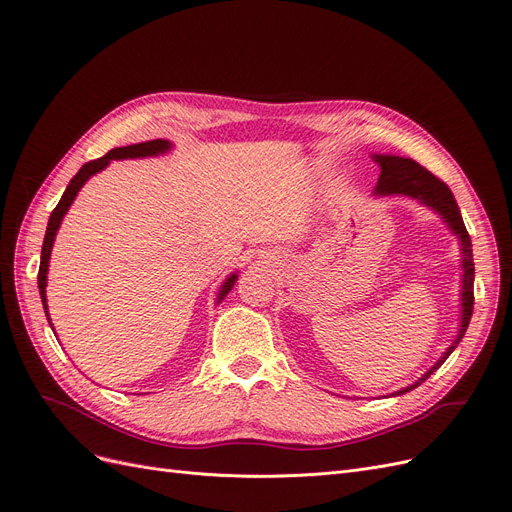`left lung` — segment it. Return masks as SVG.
I'll list each match as a JSON object with an SVG mask.
<instances>
[{"mask_svg":"<svg viewBox=\"0 0 512 512\" xmlns=\"http://www.w3.org/2000/svg\"><path fill=\"white\" fill-rule=\"evenodd\" d=\"M373 159L378 161L382 172H380V180L378 186H375V193L378 195H407L413 197L417 201H421L423 205L432 207L434 211H438L444 222L450 226V230L459 236L461 240V251H463V292H461V305H463V315H461V330L456 340L448 346V351L440 357V361L429 369L427 373H423V378H419L415 384L402 388L394 394H405L413 388H417L421 382H425L429 375H432L456 348V344L461 342V338L465 336L469 321L473 315V278H475V265H473V249H471V238L469 232L463 224L459 205L454 201V195L448 188L446 182H442L438 176H434L429 170H425L423 166H419L415 159L409 157H398V155H373Z\"/></svg>","mask_w":512,"mask_h":512,"instance_id":"obj_1","label":"left lung"}]
</instances>
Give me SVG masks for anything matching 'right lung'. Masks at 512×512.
I'll return each instance as SVG.
<instances>
[{"instance_id": "right-lung-1", "label": "right lung", "mask_w": 512, "mask_h": 512, "mask_svg": "<svg viewBox=\"0 0 512 512\" xmlns=\"http://www.w3.org/2000/svg\"><path fill=\"white\" fill-rule=\"evenodd\" d=\"M170 141H164V139H155V141H147V143H137V145H128V147H116L112 151H107L103 157L99 159H93L89 161V164H85L83 168H80L76 172V176L70 180V184L66 186V191L60 199V203L56 205V209L51 211L49 215V224H47V230H45V240H43V249H41V265H39V276H37V282H39V292H41V301H43V309H45V315L49 319V313H47V297H45V286H47V267H49V257H51V247H53V240H56V234H58V228L62 224V218L66 215L68 207L72 205L74 197L78 195L80 188H83V184L97 172H101L107 164H110L112 159H134V157H149V155H159V153H166L170 151ZM236 274H230V278L222 284V290H220V297H218V303L226 297V294L232 290L234 282H236ZM49 326H51V319H49Z\"/></svg>"}]
</instances>
